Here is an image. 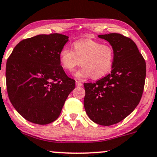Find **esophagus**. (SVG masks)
Listing matches in <instances>:
<instances>
[{"label": "esophagus", "instance_id": "1", "mask_svg": "<svg viewBox=\"0 0 157 157\" xmlns=\"http://www.w3.org/2000/svg\"><path fill=\"white\" fill-rule=\"evenodd\" d=\"M82 85H83V83H82L81 81H79V80L76 81V86H82Z\"/></svg>", "mask_w": 157, "mask_h": 157}]
</instances>
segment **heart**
I'll return each mask as SVG.
<instances>
[{"label": "heart", "mask_w": 157, "mask_h": 157, "mask_svg": "<svg viewBox=\"0 0 157 157\" xmlns=\"http://www.w3.org/2000/svg\"><path fill=\"white\" fill-rule=\"evenodd\" d=\"M73 50L65 46L59 53V59L65 70L71 71L79 64L82 67L75 72L77 78L92 76L94 79L105 77L111 71L114 60L112 45L94 39H84L75 41Z\"/></svg>", "instance_id": "heart-1"}]
</instances>
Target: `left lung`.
Returning <instances> with one entry per match:
<instances>
[{
	"mask_svg": "<svg viewBox=\"0 0 157 157\" xmlns=\"http://www.w3.org/2000/svg\"><path fill=\"white\" fill-rule=\"evenodd\" d=\"M98 36L114 49L112 71L96 82L84 83V107L90 120L110 126L124 120L138 105L144 89L146 65L130 38L116 33Z\"/></svg>",
	"mask_w": 157,
	"mask_h": 157,
	"instance_id": "1",
	"label": "left lung"
}]
</instances>
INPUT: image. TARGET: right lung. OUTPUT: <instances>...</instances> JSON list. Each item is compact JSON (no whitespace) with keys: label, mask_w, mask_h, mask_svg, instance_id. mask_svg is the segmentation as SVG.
Segmentation results:
<instances>
[{"label":"right lung","mask_w":157,"mask_h":157,"mask_svg":"<svg viewBox=\"0 0 157 157\" xmlns=\"http://www.w3.org/2000/svg\"><path fill=\"white\" fill-rule=\"evenodd\" d=\"M68 38L51 33L23 39L7 60L9 100L28 121L41 125L53 122L75 89V80L67 76L59 59Z\"/></svg>","instance_id":"1"}]
</instances>
